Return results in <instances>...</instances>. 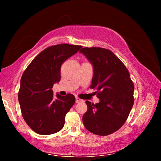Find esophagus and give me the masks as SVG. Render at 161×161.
I'll list each match as a JSON object with an SVG mask.
<instances>
[{"label":"esophagus","mask_w":161,"mask_h":161,"mask_svg":"<svg viewBox=\"0 0 161 161\" xmlns=\"http://www.w3.org/2000/svg\"><path fill=\"white\" fill-rule=\"evenodd\" d=\"M75 102H76V103H80V102H83V100L80 99V98H78V97H76Z\"/></svg>","instance_id":"esophagus-1"}]
</instances>
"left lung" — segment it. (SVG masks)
Here are the masks:
<instances>
[{
  "label": "left lung",
  "instance_id": "left-lung-1",
  "mask_svg": "<svg viewBox=\"0 0 161 161\" xmlns=\"http://www.w3.org/2000/svg\"><path fill=\"white\" fill-rule=\"evenodd\" d=\"M93 66L90 88L96 89L99 102L86 101L82 117L84 127L92 133L107 136L126 122L133 107L134 86L126 67L109 50L84 47L80 51Z\"/></svg>",
  "mask_w": 161,
  "mask_h": 161
}]
</instances>
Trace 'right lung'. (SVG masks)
Listing matches in <instances>:
<instances>
[{
    "label": "right lung",
    "instance_id": "1",
    "mask_svg": "<svg viewBox=\"0 0 161 161\" xmlns=\"http://www.w3.org/2000/svg\"><path fill=\"white\" fill-rule=\"evenodd\" d=\"M81 47L69 44L51 46L35 57L23 72L18 101L24 120L37 133L50 135L63 128L75 97L72 94H57L54 97L52 88L60 81L62 64Z\"/></svg>",
    "mask_w": 161,
    "mask_h": 161
}]
</instances>
